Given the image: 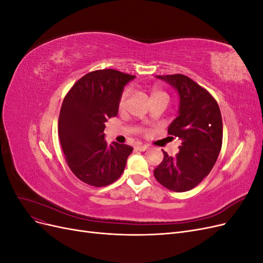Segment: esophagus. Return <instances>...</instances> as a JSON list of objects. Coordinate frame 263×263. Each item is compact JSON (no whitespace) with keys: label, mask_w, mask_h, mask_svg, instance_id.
I'll list each match as a JSON object with an SVG mask.
<instances>
[{"label":"esophagus","mask_w":263,"mask_h":263,"mask_svg":"<svg viewBox=\"0 0 263 263\" xmlns=\"http://www.w3.org/2000/svg\"><path fill=\"white\" fill-rule=\"evenodd\" d=\"M148 148H149L148 145H137V146H136V149L139 150V151H145V150H147Z\"/></svg>","instance_id":"obj_1"}]
</instances>
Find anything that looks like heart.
I'll use <instances>...</instances> for the list:
<instances>
[{
  "label": "heart",
  "instance_id": "heart-1",
  "mask_svg": "<svg viewBox=\"0 0 263 263\" xmlns=\"http://www.w3.org/2000/svg\"><path fill=\"white\" fill-rule=\"evenodd\" d=\"M161 97L168 98V97H166L165 92H163L162 90L159 89V87H153V89H151V91H150V99L151 100L157 99V98H161ZM128 98H129V90L128 89H125L122 92L121 97H119V100H118V108L119 109L123 110V109L126 108L127 101H128Z\"/></svg>",
  "mask_w": 263,
  "mask_h": 263
}]
</instances>
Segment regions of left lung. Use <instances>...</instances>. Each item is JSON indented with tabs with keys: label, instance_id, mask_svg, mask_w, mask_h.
<instances>
[{
	"label": "left lung",
	"instance_id": "8db88e82",
	"mask_svg": "<svg viewBox=\"0 0 263 263\" xmlns=\"http://www.w3.org/2000/svg\"><path fill=\"white\" fill-rule=\"evenodd\" d=\"M176 87L180 95L179 115L168 128L181 140L180 151L163 160L154 171L155 178L174 192L192 190L212 171L222 144L220 109L213 95L184 74L157 76Z\"/></svg>",
	"mask_w": 263,
	"mask_h": 263
}]
</instances>
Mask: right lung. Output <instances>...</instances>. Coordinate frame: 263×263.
<instances>
[{"label":"right lung","instance_id":"right-lung-1","mask_svg":"<svg viewBox=\"0 0 263 263\" xmlns=\"http://www.w3.org/2000/svg\"><path fill=\"white\" fill-rule=\"evenodd\" d=\"M135 78L114 69L86 73L71 87L60 108L58 135L67 164L92 186L112 184L124 172L133 147L104 139L107 118L118 113L124 85Z\"/></svg>","mask_w":263,"mask_h":263}]
</instances>
